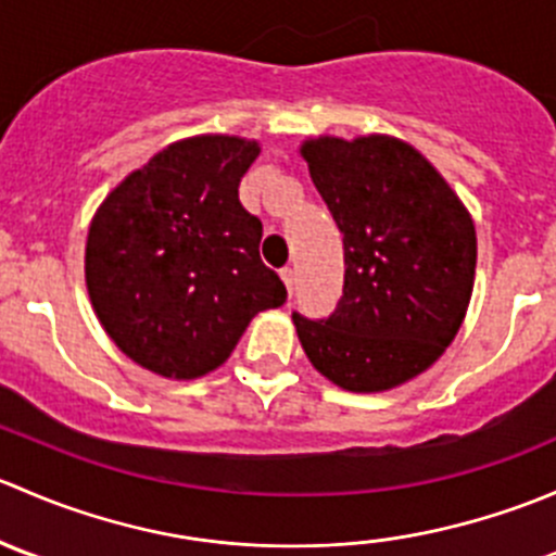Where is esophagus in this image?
Listing matches in <instances>:
<instances>
[{
  "label": "esophagus",
  "instance_id": "34e87169",
  "mask_svg": "<svg viewBox=\"0 0 556 556\" xmlns=\"http://www.w3.org/2000/svg\"><path fill=\"white\" fill-rule=\"evenodd\" d=\"M279 277H282L285 288H288V295H290V299H293V288H295V271H293V268H282V271H279Z\"/></svg>",
  "mask_w": 556,
  "mask_h": 556
}]
</instances>
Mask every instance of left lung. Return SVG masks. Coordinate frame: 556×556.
Returning a JSON list of instances; mask_svg holds the SVG:
<instances>
[{
	"mask_svg": "<svg viewBox=\"0 0 556 556\" xmlns=\"http://www.w3.org/2000/svg\"><path fill=\"white\" fill-rule=\"evenodd\" d=\"M301 155L344 233L346 266L330 317L293 312L301 346L341 390H392L428 371L463 325L473 220L435 166L395 137H317Z\"/></svg>",
	"mask_w": 556,
	"mask_h": 556,
	"instance_id": "1",
	"label": "left lung"
}]
</instances>
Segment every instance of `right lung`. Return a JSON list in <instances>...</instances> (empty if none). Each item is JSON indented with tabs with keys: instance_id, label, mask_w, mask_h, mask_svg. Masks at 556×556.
<instances>
[{
	"instance_id": "1",
	"label": "right lung",
	"mask_w": 556,
	"mask_h": 556,
	"mask_svg": "<svg viewBox=\"0 0 556 556\" xmlns=\"http://www.w3.org/2000/svg\"><path fill=\"white\" fill-rule=\"evenodd\" d=\"M255 139H179L131 172L93 215L86 285L117 350L166 379L228 361L257 312L288 299L261 261L263 226L239 201Z\"/></svg>"
}]
</instances>
